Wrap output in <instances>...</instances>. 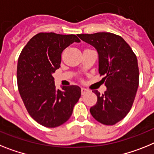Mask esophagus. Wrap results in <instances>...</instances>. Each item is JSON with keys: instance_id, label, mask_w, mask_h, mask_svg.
<instances>
[{"instance_id": "1", "label": "esophagus", "mask_w": 154, "mask_h": 154, "mask_svg": "<svg viewBox=\"0 0 154 154\" xmlns=\"http://www.w3.org/2000/svg\"><path fill=\"white\" fill-rule=\"evenodd\" d=\"M88 91V90H87V89H85V88H81V94H82V95L85 94Z\"/></svg>"}]
</instances>
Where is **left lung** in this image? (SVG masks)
<instances>
[{"instance_id": "obj_1", "label": "left lung", "mask_w": 154, "mask_h": 154, "mask_svg": "<svg viewBox=\"0 0 154 154\" xmlns=\"http://www.w3.org/2000/svg\"><path fill=\"white\" fill-rule=\"evenodd\" d=\"M81 39L96 48L99 55L100 75L106 91L97 95L96 105L90 109L97 122L112 125L126 116L133 106L139 87L140 73L136 54L118 35L110 32L78 35Z\"/></svg>"}]
</instances>
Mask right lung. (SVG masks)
<instances>
[{"label":"right lung","instance_id":"add662e5","mask_svg":"<svg viewBox=\"0 0 154 154\" xmlns=\"http://www.w3.org/2000/svg\"><path fill=\"white\" fill-rule=\"evenodd\" d=\"M80 41L75 35L40 32L29 40L20 53L18 91L31 117L43 126L55 128L66 122L81 97L78 86L57 89L53 77L60 66L63 50Z\"/></svg>","mask_w":154,"mask_h":154}]
</instances>
